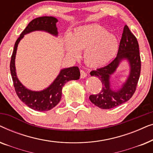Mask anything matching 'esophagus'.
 Masks as SVG:
<instances>
[{"label":"esophagus","instance_id":"34e87169","mask_svg":"<svg viewBox=\"0 0 153 153\" xmlns=\"http://www.w3.org/2000/svg\"><path fill=\"white\" fill-rule=\"evenodd\" d=\"M80 72H81V78L84 79L85 77L87 76V74L83 70H80Z\"/></svg>","mask_w":153,"mask_h":153}]
</instances>
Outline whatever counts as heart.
<instances>
[{
  "label": "heart",
  "instance_id": "obj_1",
  "mask_svg": "<svg viewBox=\"0 0 153 153\" xmlns=\"http://www.w3.org/2000/svg\"><path fill=\"white\" fill-rule=\"evenodd\" d=\"M64 47L71 57L78 58L84 50L83 59L92 68H100L111 61L118 53L119 42L105 28L97 24L77 28L64 38Z\"/></svg>",
  "mask_w": 153,
  "mask_h": 153
}]
</instances>
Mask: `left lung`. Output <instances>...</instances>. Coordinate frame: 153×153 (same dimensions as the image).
I'll use <instances>...</instances> for the list:
<instances>
[{
	"label": "left lung",
	"mask_w": 153,
	"mask_h": 153,
	"mask_svg": "<svg viewBox=\"0 0 153 153\" xmlns=\"http://www.w3.org/2000/svg\"><path fill=\"white\" fill-rule=\"evenodd\" d=\"M127 62L129 67L128 75L119 87L112 85V76L123 62ZM141 73V58L139 44L134 35L125 25L120 42L116 58L107 66L93 70L91 76L101 81L102 89L99 94L90 95L92 103L102 109L116 107L128 101L134 93Z\"/></svg>",
	"instance_id": "1"
}]
</instances>
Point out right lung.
<instances>
[{
    "instance_id": "1",
    "label": "right lung",
    "mask_w": 153,
    "mask_h": 153,
    "mask_svg": "<svg viewBox=\"0 0 153 153\" xmlns=\"http://www.w3.org/2000/svg\"><path fill=\"white\" fill-rule=\"evenodd\" d=\"M58 22L57 19L53 16H42L31 21L16 39L12 55L10 72L16 95L29 108L37 111H47L55 107L61 99L62 90L65 84L68 81L78 80L80 78V71L78 67L62 68L49 86L41 91H32L23 85L17 77L15 58L20 41L24 38L25 35L35 31H44L57 37L58 32L56 24Z\"/></svg>"
}]
</instances>
